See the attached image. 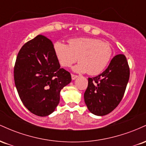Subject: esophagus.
<instances>
[{
	"mask_svg": "<svg viewBox=\"0 0 146 146\" xmlns=\"http://www.w3.org/2000/svg\"><path fill=\"white\" fill-rule=\"evenodd\" d=\"M78 75H74V74H71V78H72V80H75V79H76L77 78H78Z\"/></svg>",
	"mask_w": 146,
	"mask_h": 146,
	"instance_id": "esophagus-1",
	"label": "esophagus"
}]
</instances>
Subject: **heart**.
Here are the masks:
<instances>
[{
  "label": "heart",
  "mask_w": 146,
  "mask_h": 146,
  "mask_svg": "<svg viewBox=\"0 0 146 146\" xmlns=\"http://www.w3.org/2000/svg\"><path fill=\"white\" fill-rule=\"evenodd\" d=\"M53 51L61 66L69 67L77 60L80 61L73 68L78 73L95 75L101 73L110 62L112 48L108 43L93 38H72L68 44L56 42Z\"/></svg>",
  "instance_id": "heart-1"
}]
</instances>
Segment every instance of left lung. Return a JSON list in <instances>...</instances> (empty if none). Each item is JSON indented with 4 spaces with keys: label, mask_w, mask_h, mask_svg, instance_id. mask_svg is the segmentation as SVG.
<instances>
[{
    "label": "left lung",
    "mask_w": 146,
    "mask_h": 146,
    "mask_svg": "<svg viewBox=\"0 0 146 146\" xmlns=\"http://www.w3.org/2000/svg\"><path fill=\"white\" fill-rule=\"evenodd\" d=\"M130 78V68L123 54L115 56L103 73L88 79L84 98L91 113L104 116L115 109L121 101Z\"/></svg>",
    "instance_id": "left-lung-1"
}]
</instances>
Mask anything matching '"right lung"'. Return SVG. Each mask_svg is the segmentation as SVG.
Segmentation results:
<instances>
[{"label":"right lung","mask_w":146,"mask_h":146,"mask_svg":"<svg viewBox=\"0 0 146 146\" xmlns=\"http://www.w3.org/2000/svg\"><path fill=\"white\" fill-rule=\"evenodd\" d=\"M14 82L22 102L31 113L48 116L60 102V93L71 82L70 73L60 68L53 44L42 35L22 46L14 71Z\"/></svg>","instance_id":"1"}]
</instances>
